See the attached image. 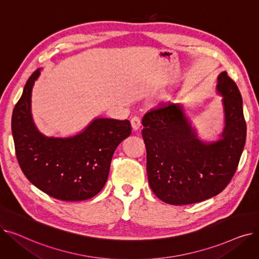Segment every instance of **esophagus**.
Wrapping results in <instances>:
<instances>
[{
    "label": "esophagus",
    "mask_w": 259,
    "mask_h": 259,
    "mask_svg": "<svg viewBox=\"0 0 259 259\" xmlns=\"http://www.w3.org/2000/svg\"><path fill=\"white\" fill-rule=\"evenodd\" d=\"M131 126L134 130H139L140 127L142 126V121L141 118L139 116H133L131 118Z\"/></svg>",
    "instance_id": "obj_1"
}]
</instances>
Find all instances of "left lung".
<instances>
[{
	"label": "left lung",
	"mask_w": 259,
	"mask_h": 259,
	"mask_svg": "<svg viewBox=\"0 0 259 259\" xmlns=\"http://www.w3.org/2000/svg\"><path fill=\"white\" fill-rule=\"evenodd\" d=\"M225 127L221 139L203 142L180 104H159L143 118L147 174L153 193L170 205L199 202L220 194L237 169L247 125L241 94L226 71L217 77Z\"/></svg>",
	"instance_id": "1"
}]
</instances>
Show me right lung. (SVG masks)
I'll list each match as a JSON object with an SVG mask.
<instances>
[{"label": "right lung", "mask_w": 259, "mask_h": 259, "mask_svg": "<svg viewBox=\"0 0 259 259\" xmlns=\"http://www.w3.org/2000/svg\"><path fill=\"white\" fill-rule=\"evenodd\" d=\"M40 69L27 80L12 112L11 130L19 165L28 181L49 196L79 201L104 188L116 147L131 134L128 119L97 117L68 138L46 137L31 114V93Z\"/></svg>", "instance_id": "add662e5"}]
</instances>
